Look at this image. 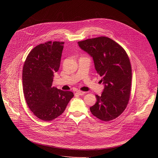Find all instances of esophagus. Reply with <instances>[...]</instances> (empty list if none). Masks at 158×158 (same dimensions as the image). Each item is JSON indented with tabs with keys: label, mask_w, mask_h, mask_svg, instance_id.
<instances>
[{
	"label": "esophagus",
	"mask_w": 158,
	"mask_h": 158,
	"mask_svg": "<svg viewBox=\"0 0 158 158\" xmlns=\"http://www.w3.org/2000/svg\"><path fill=\"white\" fill-rule=\"evenodd\" d=\"M76 94H78L79 95H83L85 94V92H82V91H77Z\"/></svg>",
	"instance_id": "1"
}]
</instances>
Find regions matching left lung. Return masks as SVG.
<instances>
[{
  "label": "left lung",
  "instance_id": "left-lung-1",
  "mask_svg": "<svg viewBox=\"0 0 158 158\" xmlns=\"http://www.w3.org/2000/svg\"><path fill=\"white\" fill-rule=\"evenodd\" d=\"M79 47L93 57L97 73L102 78L104 89L89 107L97 118L108 122L120 116L129 102L132 79L129 58L119 44L101 36L78 41Z\"/></svg>",
  "mask_w": 158,
  "mask_h": 158
}]
</instances>
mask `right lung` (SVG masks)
I'll use <instances>...</instances> for the list:
<instances>
[{
    "label": "right lung",
    "instance_id": "add662e5",
    "mask_svg": "<svg viewBox=\"0 0 158 158\" xmlns=\"http://www.w3.org/2000/svg\"><path fill=\"white\" fill-rule=\"evenodd\" d=\"M63 41H47L28 54L22 72L23 91L30 110L38 118L51 121L61 115L73 94L52 87L60 69Z\"/></svg>",
    "mask_w": 158,
    "mask_h": 158
}]
</instances>
